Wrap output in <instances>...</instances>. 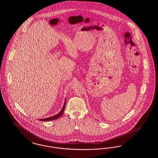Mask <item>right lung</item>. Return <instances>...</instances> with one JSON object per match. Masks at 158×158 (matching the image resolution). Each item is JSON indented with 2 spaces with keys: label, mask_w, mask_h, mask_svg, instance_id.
Segmentation results:
<instances>
[{
  "label": "right lung",
  "mask_w": 158,
  "mask_h": 158,
  "mask_svg": "<svg viewBox=\"0 0 158 158\" xmlns=\"http://www.w3.org/2000/svg\"><path fill=\"white\" fill-rule=\"evenodd\" d=\"M65 106H66V100H65V102L64 103V105L61 110L60 113H58L57 114L55 115H53V117H48V118H42V119H39L38 120L40 121H51V120H54L56 119H57L59 118V117H60L61 116V115L63 114V113L64 112V108H65Z\"/></svg>",
  "instance_id": "obj_1"
}]
</instances>
